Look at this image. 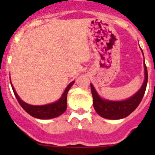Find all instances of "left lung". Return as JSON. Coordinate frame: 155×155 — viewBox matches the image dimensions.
I'll list each match as a JSON object with an SVG mask.
<instances>
[{
  "mask_svg": "<svg viewBox=\"0 0 155 155\" xmlns=\"http://www.w3.org/2000/svg\"><path fill=\"white\" fill-rule=\"evenodd\" d=\"M145 68V80L142 87L135 93L133 97L121 101H112L108 100L102 99L97 94V91L91 84V91H92V98H93V106L96 112L101 117L110 120H117L127 117L130 113L137 108L142 101L143 96L147 88V80H148V73L146 64Z\"/></svg>",
  "mask_w": 155,
  "mask_h": 155,
  "instance_id": "obj_1",
  "label": "left lung"
}]
</instances>
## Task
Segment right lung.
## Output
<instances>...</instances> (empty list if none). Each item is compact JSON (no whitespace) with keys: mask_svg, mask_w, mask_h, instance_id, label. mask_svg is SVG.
Masks as SVG:
<instances>
[{"mask_svg":"<svg viewBox=\"0 0 155 155\" xmlns=\"http://www.w3.org/2000/svg\"><path fill=\"white\" fill-rule=\"evenodd\" d=\"M75 81H72L70 83L68 86L66 87L65 91L63 92L62 97L59 98L58 101H57L54 103L46 104V105H31L29 104L25 103L20 99L17 94L14 87L11 84L12 88H13V93L15 95L16 98L18 100V103L23 108V109L31 115L34 117L38 118V119H51V118L57 117L61 114H63L67 109V97H68V92L71 87L72 86Z\"/></svg>","mask_w":155,"mask_h":155,"instance_id":"obj_1","label":"right lung"}]
</instances>
